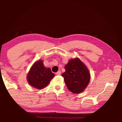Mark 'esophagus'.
I'll use <instances>...</instances> for the list:
<instances>
[{"instance_id": "1", "label": "esophagus", "mask_w": 122, "mask_h": 122, "mask_svg": "<svg viewBox=\"0 0 122 122\" xmlns=\"http://www.w3.org/2000/svg\"><path fill=\"white\" fill-rule=\"evenodd\" d=\"M61 71H57V72H56V74L57 75V76H59V75H61Z\"/></svg>"}]
</instances>
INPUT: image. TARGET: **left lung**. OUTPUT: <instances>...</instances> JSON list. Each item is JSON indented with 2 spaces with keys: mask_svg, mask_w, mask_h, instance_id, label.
Returning <instances> with one entry per match:
<instances>
[{
  "mask_svg": "<svg viewBox=\"0 0 122 122\" xmlns=\"http://www.w3.org/2000/svg\"><path fill=\"white\" fill-rule=\"evenodd\" d=\"M66 71L61 74L68 89L74 94L82 92L91 79L89 69L78 58L69 60L65 66Z\"/></svg>",
  "mask_w": 122,
  "mask_h": 122,
  "instance_id": "1",
  "label": "left lung"
}]
</instances>
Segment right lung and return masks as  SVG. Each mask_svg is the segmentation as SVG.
I'll return each mask as SVG.
<instances>
[{
	"label": "right lung",
	"instance_id": "1",
	"mask_svg": "<svg viewBox=\"0 0 122 122\" xmlns=\"http://www.w3.org/2000/svg\"><path fill=\"white\" fill-rule=\"evenodd\" d=\"M55 75L51 68H46L41 60L36 61L31 66L26 79L31 86L38 89H42L49 84Z\"/></svg>",
	"mask_w": 122,
	"mask_h": 122
}]
</instances>
